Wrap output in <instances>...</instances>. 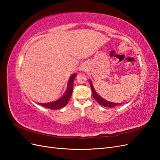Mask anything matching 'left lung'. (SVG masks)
Returning <instances> with one entry per match:
<instances>
[{"label":"left lung","instance_id":"1","mask_svg":"<svg viewBox=\"0 0 160 160\" xmlns=\"http://www.w3.org/2000/svg\"><path fill=\"white\" fill-rule=\"evenodd\" d=\"M89 83H90V86L91 88V91H92V95H93V98L97 101L99 105H103L104 107H107V108H114L116 107V106L120 105L122 103H113V102H111V101L105 100V99H103L97 93V91H95L93 83L91 81V79H89Z\"/></svg>","mask_w":160,"mask_h":160}]
</instances>
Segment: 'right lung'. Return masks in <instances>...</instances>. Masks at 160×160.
Wrapping results in <instances>:
<instances>
[{"instance_id":"1","label":"right lung","mask_w":160,"mask_h":160,"mask_svg":"<svg viewBox=\"0 0 160 160\" xmlns=\"http://www.w3.org/2000/svg\"><path fill=\"white\" fill-rule=\"evenodd\" d=\"M77 73L72 74L70 77L68 81V85H67V90L64 95H62L61 98L55 101H52L50 103H39V105L43 106L46 108L51 109H58L64 108L65 106L68 103L69 101L71 99L72 92V88H73V82Z\"/></svg>"}]
</instances>
